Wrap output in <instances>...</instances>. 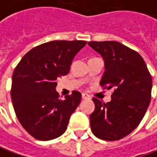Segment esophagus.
Segmentation results:
<instances>
[{
  "label": "esophagus",
  "instance_id": "obj_1",
  "mask_svg": "<svg viewBox=\"0 0 157 157\" xmlns=\"http://www.w3.org/2000/svg\"><path fill=\"white\" fill-rule=\"evenodd\" d=\"M82 99H90V97L88 94H86V93H82Z\"/></svg>",
  "mask_w": 157,
  "mask_h": 157
}]
</instances>
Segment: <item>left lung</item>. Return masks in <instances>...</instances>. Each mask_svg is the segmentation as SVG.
<instances>
[{"label":"left lung","mask_w":157,"mask_h":157,"mask_svg":"<svg viewBox=\"0 0 157 157\" xmlns=\"http://www.w3.org/2000/svg\"><path fill=\"white\" fill-rule=\"evenodd\" d=\"M88 44L105 61L100 85L113 90L112 100L106 104L93 98L96 108L90 116L92 133L101 140H120L143 119L150 103L152 77L142 57L126 45L117 41Z\"/></svg>","instance_id":"8db88e82"}]
</instances>
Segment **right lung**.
Segmentation results:
<instances>
[{
    "instance_id": "add662e5",
    "label": "right lung",
    "mask_w": 157,
    "mask_h": 157,
    "mask_svg": "<svg viewBox=\"0 0 157 157\" xmlns=\"http://www.w3.org/2000/svg\"><path fill=\"white\" fill-rule=\"evenodd\" d=\"M82 40H55L38 45L18 63L12 76L11 99L20 124L39 140L55 139L66 131L82 95L74 90L59 98L57 79L66 75Z\"/></svg>"
}]
</instances>
